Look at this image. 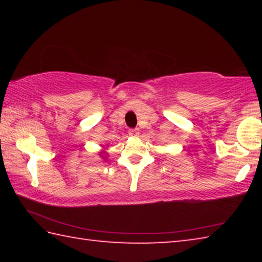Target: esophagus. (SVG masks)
Instances as JSON below:
<instances>
[{"mask_svg":"<svg viewBox=\"0 0 262 262\" xmlns=\"http://www.w3.org/2000/svg\"><path fill=\"white\" fill-rule=\"evenodd\" d=\"M128 134H129L132 137H137L140 135V130L137 129V128H136V129H129Z\"/></svg>","mask_w":262,"mask_h":262,"instance_id":"esophagus-1","label":"esophagus"}]
</instances>
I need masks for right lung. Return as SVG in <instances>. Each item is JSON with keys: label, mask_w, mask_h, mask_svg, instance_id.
Listing matches in <instances>:
<instances>
[{"label": "right lung", "mask_w": 262, "mask_h": 262, "mask_svg": "<svg viewBox=\"0 0 262 262\" xmlns=\"http://www.w3.org/2000/svg\"><path fill=\"white\" fill-rule=\"evenodd\" d=\"M99 156L104 159V161H106V158H107V152H106V150H105V147H104V150H101V151L98 154Z\"/></svg>", "instance_id": "add662e5"}]
</instances>
